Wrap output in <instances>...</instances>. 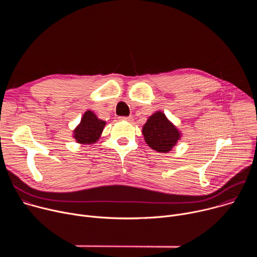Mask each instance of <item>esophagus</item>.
<instances>
[{"label":"esophagus","instance_id":"34e87169","mask_svg":"<svg viewBox=\"0 0 257 257\" xmlns=\"http://www.w3.org/2000/svg\"><path fill=\"white\" fill-rule=\"evenodd\" d=\"M120 120H125V121H128V122H131L133 120L132 116H129V117H120Z\"/></svg>","mask_w":257,"mask_h":257}]
</instances>
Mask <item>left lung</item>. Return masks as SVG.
Segmentation results:
<instances>
[{
  "instance_id": "8db88e82",
  "label": "left lung",
  "mask_w": 257,
  "mask_h": 257,
  "mask_svg": "<svg viewBox=\"0 0 257 257\" xmlns=\"http://www.w3.org/2000/svg\"><path fill=\"white\" fill-rule=\"evenodd\" d=\"M142 133L150 148L159 153L170 152L180 139L178 129L162 112H157L149 118L142 128Z\"/></svg>"
}]
</instances>
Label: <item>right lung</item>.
I'll list each match as a JSON object with an SVG mask.
<instances>
[{
	"label": "right lung",
	"instance_id": "right-lung-1",
	"mask_svg": "<svg viewBox=\"0 0 257 257\" xmlns=\"http://www.w3.org/2000/svg\"><path fill=\"white\" fill-rule=\"evenodd\" d=\"M105 122L99 120L94 113L87 111L84 113L80 124L74 130V138L82 144H90L97 141Z\"/></svg>",
	"mask_w": 257,
	"mask_h": 257
}]
</instances>
